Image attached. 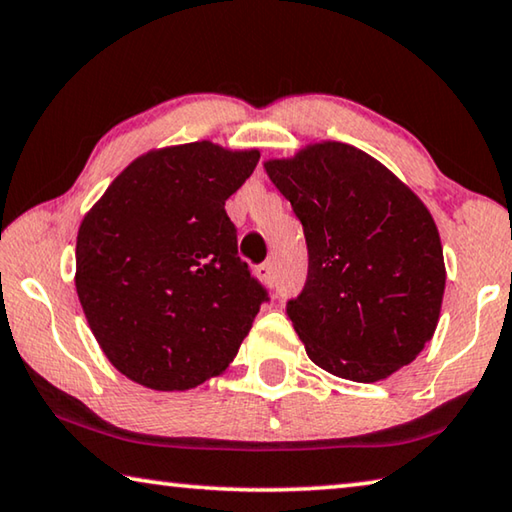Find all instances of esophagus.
I'll list each match as a JSON object with an SVG mask.
<instances>
[{"instance_id":"34e87169","label":"esophagus","mask_w":512,"mask_h":512,"mask_svg":"<svg viewBox=\"0 0 512 512\" xmlns=\"http://www.w3.org/2000/svg\"><path fill=\"white\" fill-rule=\"evenodd\" d=\"M257 275L259 280L266 282V285H273L275 282V269H273V262H264L257 266Z\"/></svg>"}]
</instances>
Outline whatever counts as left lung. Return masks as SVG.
I'll list each match as a JSON object with an SVG mask.
<instances>
[{"mask_svg": "<svg viewBox=\"0 0 512 512\" xmlns=\"http://www.w3.org/2000/svg\"><path fill=\"white\" fill-rule=\"evenodd\" d=\"M303 223L307 280L287 314L314 364L376 383L431 342L444 255L431 212L392 170L353 145H307L264 164Z\"/></svg>", "mask_w": 512, "mask_h": 512, "instance_id": "1", "label": "left lung"}]
</instances>
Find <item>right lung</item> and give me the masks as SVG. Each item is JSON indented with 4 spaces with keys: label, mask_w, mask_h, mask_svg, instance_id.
I'll return each mask as SVG.
<instances>
[{
    "label": "right lung",
    "mask_w": 512,
    "mask_h": 512,
    "mask_svg": "<svg viewBox=\"0 0 512 512\" xmlns=\"http://www.w3.org/2000/svg\"><path fill=\"white\" fill-rule=\"evenodd\" d=\"M257 161V150L212 141L152 150L81 221L79 303L104 355L134 383L182 392L221 376L269 300L225 214Z\"/></svg>",
    "instance_id": "obj_1"
}]
</instances>
